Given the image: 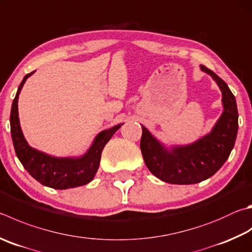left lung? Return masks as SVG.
Segmentation results:
<instances>
[{
	"instance_id": "left-lung-1",
	"label": "left lung",
	"mask_w": 252,
	"mask_h": 252,
	"mask_svg": "<svg viewBox=\"0 0 252 252\" xmlns=\"http://www.w3.org/2000/svg\"><path fill=\"white\" fill-rule=\"evenodd\" d=\"M222 94L223 111L210 133L194 143L166 148L142 126L141 152L146 167L159 180L171 184H196L213 176L229 158L238 132L236 98L225 81L208 68Z\"/></svg>"
}]
</instances>
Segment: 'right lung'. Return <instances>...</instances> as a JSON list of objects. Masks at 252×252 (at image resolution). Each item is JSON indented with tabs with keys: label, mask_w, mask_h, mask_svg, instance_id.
<instances>
[{
	"label": "right lung",
	"mask_w": 252,
	"mask_h": 252,
	"mask_svg": "<svg viewBox=\"0 0 252 252\" xmlns=\"http://www.w3.org/2000/svg\"><path fill=\"white\" fill-rule=\"evenodd\" d=\"M33 74L34 71L30 72L23 78L12 103L10 117L11 134L17 158L25 170L45 186L55 189H67L88 184L94 180L98 171L104 145L120 129L123 123L100 132L94 138L89 150L79 158H55L32 148L23 135L18 119L17 102L18 94L26 79Z\"/></svg>",
	"instance_id": "add662e5"
}]
</instances>
